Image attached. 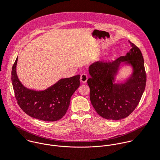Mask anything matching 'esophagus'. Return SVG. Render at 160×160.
<instances>
[{"instance_id":"34e87169","label":"esophagus","mask_w":160,"mask_h":160,"mask_svg":"<svg viewBox=\"0 0 160 160\" xmlns=\"http://www.w3.org/2000/svg\"><path fill=\"white\" fill-rule=\"evenodd\" d=\"M88 80V76L86 74H82L80 78V81L81 82H82V83H86L87 82Z\"/></svg>"}]
</instances>
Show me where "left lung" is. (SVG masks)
<instances>
[{
  "label": "left lung",
  "instance_id": "8db88e82",
  "mask_svg": "<svg viewBox=\"0 0 160 160\" xmlns=\"http://www.w3.org/2000/svg\"><path fill=\"white\" fill-rule=\"evenodd\" d=\"M131 43V42H130ZM124 56L109 62L98 61L89 68L88 79L90 100L97 113L109 120L126 118L138 106L146 86L144 59L139 49L132 43ZM132 68L130 76L115 82L121 66Z\"/></svg>",
  "mask_w": 160,
  "mask_h": 160
}]
</instances>
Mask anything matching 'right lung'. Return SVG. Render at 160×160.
<instances>
[{"label":"right lung","instance_id":"obj_1","mask_svg":"<svg viewBox=\"0 0 160 160\" xmlns=\"http://www.w3.org/2000/svg\"><path fill=\"white\" fill-rule=\"evenodd\" d=\"M18 57L12 69V83L20 108L29 116L45 121H56L66 113L71 98L79 87L80 75L59 79L42 91L26 88L16 72Z\"/></svg>","mask_w":160,"mask_h":160}]
</instances>
